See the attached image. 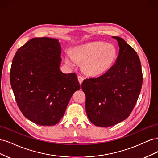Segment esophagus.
<instances>
[{"label":"esophagus","mask_w":158,"mask_h":158,"mask_svg":"<svg viewBox=\"0 0 158 158\" xmlns=\"http://www.w3.org/2000/svg\"><path fill=\"white\" fill-rule=\"evenodd\" d=\"M78 81H79V82H80V84L81 85V84H82V82H83V80H84L83 77H82V76H78Z\"/></svg>","instance_id":"1"}]
</instances>
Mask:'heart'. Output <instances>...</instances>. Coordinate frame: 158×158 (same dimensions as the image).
Listing matches in <instances>:
<instances>
[{
    "mask_svg": "<svg viewBox=\"0 0 158 158\" xmlns=\"http://www.w3.org/2000/svg\"><path fill=\"white\" fill-rule=\"evenodd\" d=\"M74 54L78 62L84 63L82 68L85 73L96 76L106 73L111 67L117 59V50L112 44L98 41L76 47ZM66 60L72 64L73 57L67 54Z\"/></svg>",
    "mask_w": 158,
    "mask_h": 158,
    "instance_id": "obj_1",
    "label": "heart"
}]
</instances>
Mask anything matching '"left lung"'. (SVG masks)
<instances>
[{"label":"left lung","mask_w":158,"mask_h":158,"mask_svg":"<svg viewBox=\"0 0 158 158\" xmlns=\"http://www.w3.org/2000/svg\"><path fill=\"white\" fill-rule=\"evenodd\" d=\"M117 40L116 63L99 77L83 81L85 110L94 125L108 127L126 119L135 107L142 85V71L136 52L122 38Z\"/></svg>","instance_id":"8db88e82"}]
</instances>
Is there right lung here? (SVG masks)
Wrapping results in <instances>:
<instances>
[{
	"label": "right lung",
	"instance_id": "1",
	"mask_svg": "<svg viewBox=\"0 0 158 158\" xmlns=\"http://www.w3.org/2000/svg\"><path fill=\"white\" fill-rule=\"evenodd\" d=\"M60 54L58 40L35 37L20 47L12 60L10 80L16 102L23 116L37 125L58 123L80 88L75 73L60 70Z\"/></svg>",
	"mask_w": 158,
	"mask_h": 158
}]
</instances>
